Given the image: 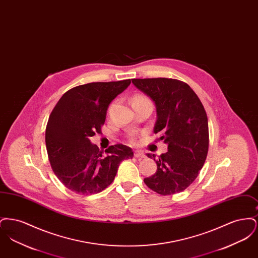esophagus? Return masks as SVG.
Segmentation results:
<instances>
[{
  "instance_id": "34e87169",
  "label": "esophagus",
  "mask_w": 258,
  "mask_h": 258,
  "mask_svg": "<svg viewBox=\"0 0 258 258\" xmlns=\"http://www.w3.org/2000/svg\"><path fill=\"white\" fill-rule=\"evenodd\" d=\"M135 158H138V159H145L146 158L144 152L141 151V150H135Z\"/></svg>"
}]
</instances>
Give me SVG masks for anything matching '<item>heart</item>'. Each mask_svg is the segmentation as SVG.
Returning a JSON list of instances; mask_svg holds the SVG:
<instances>
[{"instance_id":"obj_1","label":"heart","mask_w":258,"mask_h":258,"mask_svg":"<svg viewBox=\"0 0 258 258\" xmlns=\"http://www.w3.org/2000/svg\"><path fill=\"white\" fill-rule=\"evenodd\" d=\"M147 98H145L144 96H141V95H137L135 96L134 98H132V103L135 102V101H141V100H146ZM130 139L131 140H134V135H130Z\"/></svg>"}]
</instances>
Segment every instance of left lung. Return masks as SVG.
<instances>
[{
  "label": "left lung",
  "instance_id": "8db88e82",
  "mask_svg": "<svg viewBox=\"0 0 258 258\" xmlns=\"http://www.w3.org/2000/svg\"><path fill=\"white\" fill-rule=\"evenodd\" d=\"M133 84L153 100L157 120L155 134L167 145V152L156 160L157 172L144 179L152 190L171 196L194 183L203 167L209 148L208 119L194 90L169 78L132 79Z\"/></svg>",
  "mask_w": 258,
  "mask_h": 258
}]
</instances>
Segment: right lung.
I'll use <instances>...</instances> for the list:
<instances>
[{
  "label": "right lung",
  "mask_w": 258,
  "mask_h": 258,
  "mask_svg": "<svg viewBox=\"0 0 258 258\" xmlns=\"http://www.w3.org/2000/svg\"><path fill=\"white\" fill-rule=\"evenodd\" d=\"M131 79L93 82L64 93L50 114L45 143L50 164L69 189L90 196L113 182L121 161L133 159L132 148L110 146L103 156L90 140L105 122L111 101L130 86Z\"/></svg>",
  "instance_id": "obj_1"
}]
</instances>
